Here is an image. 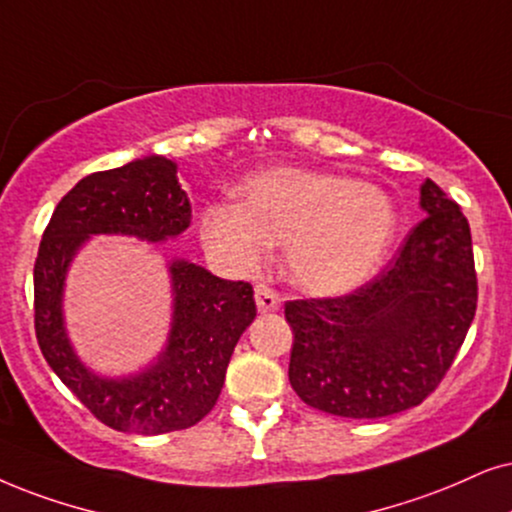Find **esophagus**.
<instances>
[{
	"instance_id": "1",
	"label": "esophagus",
	"mask_w": 512,
	"mask_h": 512,
	"mask_svg": "<svg viewBox=\"0 0 512 512\" xmlns=\"http://www.w3.org/2000/svg\"><path fill=\"white\" fill-rule=\"evenodd\" d=\"M255 304H257V312L260 314H271V312H278V307H281V297H278L274 290L267 286H257L255 288Z\"/></svg>"
}]
</instances>
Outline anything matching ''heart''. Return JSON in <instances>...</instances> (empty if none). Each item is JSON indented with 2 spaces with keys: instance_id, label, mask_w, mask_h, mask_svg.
Segmentation results:
<instances>
[{
  "instance_id": "b5f03b06",
  "label": "heart",
  "mask_w": 512,
  "mask_h": 512,
  "mask_svg": "<svg viewBox=\"0 0 512 512\" xmlns=\"http://www.w3.org/2000/svg\"><path fill=\"white\" fill-rule=\"evenodd\" d=\"M243 200H217L200 215L205 248L250 269L269 245H286V274L312 295L364 286L390 252L399 208L385 189L335 172L274 167L241 186Z\"/></svg>"
}]
</instances>
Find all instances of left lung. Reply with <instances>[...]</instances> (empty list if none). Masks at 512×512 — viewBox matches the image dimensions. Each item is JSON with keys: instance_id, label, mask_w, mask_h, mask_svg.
<instances>
[{"instance_id": "8db88e82", "label": "left lung", "mask_w": 512, "mask_h": 512, "mask_svg": "<svg viewBox=\"0 0 512 512\" xmlns=\"http://www.w3.org/2000/svg\"><path fill=\"white\" fill-rule=\"evenodd\" d=\"M425 219L375 281L335 300L286 304L288 378L304 404L342 418L418 406L461 349L477 309L470 224L432 179Z\"/></svg>"}]
</instances>
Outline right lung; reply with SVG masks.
<instances>
[{
  "label": "right lung",
  "mask_w": 512,
  "mask_h": 512,
  "mask_svg": "<svg viewBox=\"0 0 512 512\" xmlns=\"http://www.w3.org/2000/svg\"><path fill=\"white\" fill-rule=\"evenodd\" d=\"M191 203L165 155L134 158L77 181L56 205L35 262V333L61 383L101 423L163 435L208 416L226 366L257 309L250 283L224 281L184 257L165 262L172 316L163 349L139 371L108 375L84 364L66 326V281L92 236L167 243L189 229Z\"/></svg>",
  "instance_id": "1"
}]
</instances>
